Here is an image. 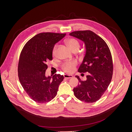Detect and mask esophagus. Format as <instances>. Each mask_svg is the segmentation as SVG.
I'll use <instances>...</instances> for the list:
<instances>
[{
  "instance_id": "obj_1",
  "label": "esophagus",
  "mask_w": 132,
  "mask_h": 132,
  "mask_svg": "<svg viewBox=\"0 0 132 132\" xmlns=\"http://www.w3.org/2000/svg\"><path fill=\"white\" fill-rule=\"evenodd\" d=\"M64 77L65 78H66V79H70V78H72L73 77V75H67V74H65L64 75Z\"/></svg>"
}]
</instances>
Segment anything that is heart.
<instances>
[{"label": "heart", "instance_id": "b5f03b06", "mask_svg": "<svg viewBox=\"0 0 132 132\" xmlns=\"http://www.w3.org/2000/svg\"><path fill=\"white\" fill-rule=\"evenodd\" d=\"M66 43L68 46L70 47V49L73 51L74 50H78L80 47V44L79 42L74 38H69L66 40ZM57 45H55L52 50V55L54 56L55 53H56ZM78 62L77 60H71L65 62L61 65L62 70L64 71V72L66 73H72L74 70L75 67L77 65Z\"/></svg>", "mask_w": 132, "mask_h": 132}]
</instances>
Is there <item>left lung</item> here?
Here are the masks:
<instances>
[{"instance_id":"1","label":"left lung","mask_w":132,"mask_h":132,"mask_svg":"<svg viewBox=\"0 0 132 132\" xmlns=\"http://www.w3.org/2000/svg\"><path fill=\"white\" fill-rule=\"evenodd\" d=\"M70 35L84 42L86 51L78 72H88L86 81L75 77L80 84L73 89L74 95L81 101L95 102L105 92L112 80L113 67L110 48L104 40L91 30L75 31Z\"/></svg>"}]
</instances>
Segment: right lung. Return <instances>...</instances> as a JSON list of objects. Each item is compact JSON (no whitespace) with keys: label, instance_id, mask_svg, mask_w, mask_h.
<instances>
[{"label":"right lung","instance_id":"right-lung-1","mask_svg":"<svg viewBox=\"0 0 132 132\" xmlns=\"http://www.w3.org/2000/svg\"><path fill=\"white\" fill-rule=\"evenodd\" d=\"M66 34L39 33L27 42L21 52L18 64V77L30 98L39 103L50 102L57 95L63 75L55 74L46 77V62L52 60L55 43Z\"/></svg>","mask_w":132,"mask_h":132}]
</instances>
